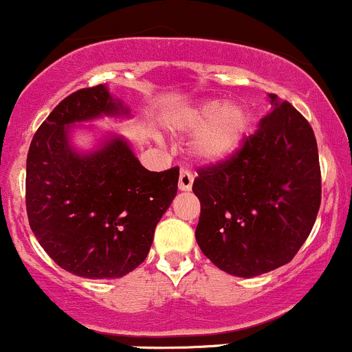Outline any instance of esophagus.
<instances>
[{
  "mask_svg": "<svg viewBox=\"0 0 352 352\" xmlns=\"http://www.w3.org/2000/svg\"><path fill=\"white\" fill-rule=\"evenodd\" d=\"M194 185V175L188 170H182L179 175V188L182 192H188Z\"/></svg>",
  "mask_w": 352,
  "mask_h": 352,
  "instance_id": "esophagus-1",
  "label": "esophagus"
}]
</instances>
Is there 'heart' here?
Masks as SVG:
<instances>
[{
	"label": "heart",
	"mask_w": 352,
	"mask_h": 352,
	"mask_svg": "<svg viewBox=\"0 0 352 352\" xmlns=\"http://www.w3.org/2000/svg\"><path fill=\"white\" fill-rule=\"evenodd\" d=\"M250 111L237 100H206L179 108L170 118L172 130L195 132L190 155L200 164H220L241 150L250 130Z\"/></svg>",
	"instance_id": "obj_1"
}]
</instances>
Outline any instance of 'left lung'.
I'll list each match as a JSON object with an SVG mask.
<instances>
[{
	"label": "left lung",
	"mask_w": 352,
	"mask_h": 352,
	"mask_svg": "<svg viewBox=\"0 0 352 352\" xmlns=\"http://www.w3.org/2000/svg\"><path fill=\"white\" fill-rule=\"evenodd\" d=\"M272 110L235 155L200 168L195 239L220 270L256 277L287 264L306 242L320 206L319 153L311 125L269 94Z\"/></svg>",
	"instance_id": "8db88e82"
}]
</instances>
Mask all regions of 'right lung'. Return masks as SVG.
Here are the masks:
<instances>
[{
	"instance_id": "1",
	"label": "right lung",
	"mask_w": 352,
	"mask_h": 352,
	"mask_svg": "<svg viewBox=\"0 0 352 352\" xmlns=\"http://www.w3.org/2000/svg\"><path fill=\"white\" fill-rule=\"evenodd\" d=\"M105 117L132 113L107 85L75 91L41 123L26 158L34 237L61 269L85 279H118L145 261L179 182V168L150 172L118 133L100 135L90 150L73 144L76 125Z\"/></svg>"
}]
</instances>
